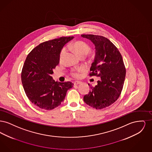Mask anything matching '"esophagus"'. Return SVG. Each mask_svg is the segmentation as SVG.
I'll list each match as a JSON object with an SVG mask.
<instances>
[{"label":"esophagus","instance_id":"1","mask_svg":"<svg viewBox=\"0 0 152 152\" xmlns=\"http://www.w3.org/2000/svg\"><path fill=\"white\" fill-rule=\"evenodd\" d=\"M81 83V82L80 81H75L73 82L74 85H78V84H80Z\"/></svg>","mask_w":152,"mask_h":152}]
</instances>
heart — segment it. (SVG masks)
Instances as JSON below:
<instances>
[{
  "mask_svg": "<svg viewBox=\"0 0 152 152\" xmlns=\"http://www.w3.org/2000/svg\"><path fill=\"white\" fill-rule=\"evenodd\" d=\"M71 48L75 51L76 54L80 57L81 56H86L90 51V48L87 44L82 42H77L71 45ZM66 52V48L64 47L61 49L60 53V60H61L64 53ZM83 71V68H79L75 70H73L71 75L74 77H79L80 76V73Z\"/></svg>",
  "mask_w": 152,
  "mask_h": 152,
  "instance_id": "1",
  "label": "heart"
}]
</instances>
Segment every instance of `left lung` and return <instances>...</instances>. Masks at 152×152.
I'll return each mask as SVG.
<instances>
[{"instance_id":"left-lung-1","label":"left lung","mask_w":152,"mask_h":152,"mask_svg":"<svg viewBox=\"0 0 152 152\" xmlns=\"http://www.w3.org/2000/svg\"><path fill=\"white\" fill-rule=\"evenodd\" d=\"M81 36L90 40L95 46V58L89 75L101 79L97 86L91 87L89 94L84 96V101L94 108H105L113 104L121 93L126 75L123 58L107 38L94 35Z\"/></svg>"}]
</instances>
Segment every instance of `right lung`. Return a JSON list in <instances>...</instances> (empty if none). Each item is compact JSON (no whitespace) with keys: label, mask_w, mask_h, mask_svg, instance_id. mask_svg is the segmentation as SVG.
<instances>
[{"label":"right lung","mask_w":152,"mask_h":152,"mask_svg":"<svg viewBox=\"0 0 152 152\" xmlns=\"http://www.w3.org/2000/svg\"><path fill=\"white\" fill-rule=\"evenodd\" d=\"M73 36L60 37L40 44L30 52L23 66L21 79L30 101L40 108L52 110L64 100L73 86L70 81L58 83L51 75L60 61V53Z\"/></svg>","instance_id":"add662e5"}]
</instances>
